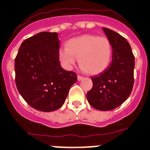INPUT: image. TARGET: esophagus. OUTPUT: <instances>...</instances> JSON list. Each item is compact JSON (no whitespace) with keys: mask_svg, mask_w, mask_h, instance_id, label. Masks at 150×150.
<instances>
[{"mask_svg":"<svg viewBox=\"0 0 150 150\" xmlns=\"http://www.w3.org/2000/svg\"><path fill=\"white\" fill-rule=\"evenodd\" d=\"M77 79H78V80H79V81H82V80L84 79V77L81 76V75H78Z\"/></svg>","mask_w":150,"mask_h":150,"instance_id":"1","label":"esophagus"}]
</instances>
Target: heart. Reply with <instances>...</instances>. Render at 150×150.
I'll list each match as a JSON object with an SVG mask.
<instances>
[{"instance_id": "heart-1", "label": "heart", "mask_w": 150, "mask_h": 150, "mask_svg": "<svg viewBox=\"0 0 150 150\" xmlns=\"http://www.w3.org/2000/svg\"><path fill=\"white\" fill-rule=\"evenodd\" d=\"M65 47L59 51V58L67 68L75 64V58L82 71L89 75L100 74L110 64L112 46L105 37L83 34L68 40Z\"/></svg>"}]
</instances>
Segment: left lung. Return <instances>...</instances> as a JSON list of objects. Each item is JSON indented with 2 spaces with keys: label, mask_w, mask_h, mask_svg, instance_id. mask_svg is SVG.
Listing matches in <instances>:
<instances>
[{
  "label": "left lung",
  "mask_w": 150,
  "mask_h": 150,
  "mask_svg": "<svg viewBox=\"0 0 150 150\" xmlns=\"http://www.w3.org/2000/svg\"><path fill=\"white\" fill-rule=\"evenodd\" d=\"M112 46V60L107 69L91 77L93 87L86 94L88 102L100 111L117 108L131 94L134 85V57L127 41L112 30L103 27Z\"/></svg>",
  "instance_id": "8db88e82"
}]
</instances>
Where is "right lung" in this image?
<instances>
[{
    "instance_id": "obj_1",
    "label": "right lung",
    "mask_w": 150,
    "mask_h": 150,
    "mask_svg": "<svg viewBox=\"0 0 150 150\" xmlns=\"http://www.w3.org/2000/svg\"><path fill=\"white\" fill-rule=\"evenodd\" d=\"M60 43L56 32H40L23 42L15 60L19 93L29 105L42 112L60 108L77 80L75 72L60 66Z\"/></svg>"
}]
</instances>
